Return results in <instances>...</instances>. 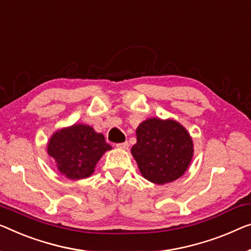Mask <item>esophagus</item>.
Returning a JSON list of instances; mask_svg holds the SVG:
<instances>
[{
	"label": "esophagus",
	"instance_id": "1",
	"mask_svg": "<svg viewBox=\"0 0 251 251\" xmlns=\"http://www.w3.org/2000/svg\"><path fill=\"white\" fill-rule=\"evenodd\" d=\"M116 147H117L118 149L126 150V149H128V142H123V143H117V144H116Z\"/></svg>",
	"mask_w": 251,
	"mask_h": 251
}]
</instances>
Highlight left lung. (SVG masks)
<instances>
[{"label":"left lung","mask_w":251,"mask_h":251,"mask_svg":"<svg viewBox=\"0 0 251 251\" xmlns=\"http://www.w3.org/2000/svg\"><path fill=\"white\" fill-rule=\"evenodd\" d=\"M132 154L142 176L163 185L181 177L193 158V141L179 123L148 119L136 129Z\"/></svg>","instance_id":"left-lung-1"}]
</instances>
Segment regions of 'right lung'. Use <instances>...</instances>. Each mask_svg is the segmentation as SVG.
I'll list each match as a JSON object with an SVG mask.
<instances>
[{"label": "right lung", "instance_id": "add662e5", "mask_svg": "<svg viewBox=\"0 0 251 251\" xmlns=\"http://www.w3.org/2000/svg\"><path fill=\"white\" fill-rule=\"evenodd\" d=\"M47 148L48 154L57 163L59 173L70 179L91 176L103 153L111 149L102 134L80 124L56 132Z\"/></svg>", "mask_w": 251, "mask_h": 251}]
</instances>
